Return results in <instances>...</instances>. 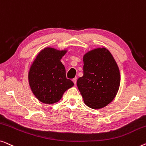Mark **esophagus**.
<instances>
[{"mask_svg": "<svg viewBox=\"0 0 146 146\" xmlns=\"http://www.w3.org/2000/svg\"><path fill=\"white\" fill-rule=\"evenodd\" d=\"M72 81H73V82L74 83V84H75H75L77 83V78H74V79H73Z\"/></svg>", "mask_w": 146, "mask_h": 146, "instance_id": "1", "label": "esophagus"}]
</instances>
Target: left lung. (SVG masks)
I'll list each match as a JSON object with an SVG mask.
<instances>
[{"label": "left lung", "mask_w": 146, "mask_h": 146, "mask_svg": "<svg viewBox=\"0 0 146 146\" xmlns=\"http://www.w3.org/2000/svg\"><path fill=\"white\" fill-rule=\"evenodd\" d=\"M83 76L77 81L84 102L99 109L112 101L120 83L119 68L110 52L105 48H96L83 56Z\"/></svg>", "instance_id": "left-lung-1"}]
</instances>
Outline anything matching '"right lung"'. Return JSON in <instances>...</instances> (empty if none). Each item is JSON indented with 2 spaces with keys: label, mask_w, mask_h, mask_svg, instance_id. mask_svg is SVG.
Here are the masks:
<instances>
[{
  "label": "right lung",
  "mask_w": 146,
  "mask_h": 146,
  "mask_svg": "<svg viewBox=\"0 0 146 146\" xmlns=\"http://www.w3.org/2000/svg\"><path fill=\"white\" fill-rule=\"evenodd\" d=\"M67 50L46 48L38 53L28 73L29 85L35 96L42 102L53 104L74 83L66 78L61 59Z\"/></svg>",
  "instance_id": "right-lung-1"
}]
</instances>
